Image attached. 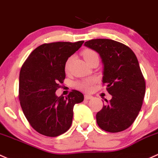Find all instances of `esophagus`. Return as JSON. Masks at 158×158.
<instances>
[{"instance_id": "esophagus-1", "label": "esophagus", "mask_w": 158, "mask_h": 158, "mask_svg": "<svg viewBox=\"0 0 158 158\" xmlns=\"http://www.w3.org/2000/svg\"><path fill=\"white\" fill-rule=\"evenodd\" d=\"M92 98H93V96L90 95V94H85V100H90V99Z\"/></svg>"}]
</instances>
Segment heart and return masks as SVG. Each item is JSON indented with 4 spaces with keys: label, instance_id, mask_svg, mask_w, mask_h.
<instances>
[{
    "label": "heart",
    "instance_id": "1",
    "mask_svg": "<svg viewBox=\"0 0 158 158\" xmlns=\"http://www.w3.org/2000/svg\"><path fill=\"white\" fill-rule=\"evenodd\" d=\"M82 55H83L84 59L85 60L86 62L90 60L91 59H92L93 57H98V54L94 51L91 49H86L82 52ZM71 60L72 58L69 57L68 58L67 60H66L65 64V69L66 71H67L69 69V66H70ZM95 82V80H94L93 78H87V79H82V80L79 81L76 83V86L80 90L85 91V92H89V91L92 90V85Z\"/></svg>",
    "mask_w": 158,
    "mask_h": 158
}]
</instances>
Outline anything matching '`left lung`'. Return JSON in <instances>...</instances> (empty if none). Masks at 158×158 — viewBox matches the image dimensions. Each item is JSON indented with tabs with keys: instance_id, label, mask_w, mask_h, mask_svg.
I'll list each match as a JSON object with an SVG mask.
<instances>
[{
	"instance_id": "1",
	"label": "left lung",
	"mask_w": 158,
	"mask_h": 158,
	"mask_svg": "<svg viewBox=\"0 0 158 158\" xmlns=\"http://www.w3.org/2000/svg\"><path fill=\"white\" fill-rule=\"evenodd\" d=\"M85 46L100 55L103 64V84L112 98L96 114L103 130L119 132L133 123L142 108L145 82L135 54L129 47L111 39H98Z\"/></svg>"
}]
</instances>
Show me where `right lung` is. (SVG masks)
Segmentation results:
<instances>
[{"mask_svg":"<svg viewBox=\"0 0 158 158\" xmlns=\"http://www.w3.org/2000/svg\"><path fill=\"white\" fill-rule=\"evenodd\" d=\"M84 41L53 42L36 48L19 73V98L25 117L41 135L56 137L66 132L73 122V107L84 100L79 91L57 97L56 91L66 77L65 64Z\"/></svg>","mask_w":158,"mask_h":158,"instance_id":"obj_1","label":"right lung"}]
</instances>
